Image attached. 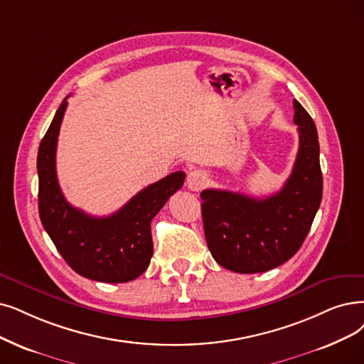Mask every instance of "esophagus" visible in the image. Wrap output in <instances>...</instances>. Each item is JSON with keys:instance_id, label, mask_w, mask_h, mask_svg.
I'll return each instance as SVG.
<instances>
[{"instance_id": "esophagus-1", "label": "esophagus", "mask_w": 364, "mask_h": 364, "mask_svg": "<svg viewBox=\"0 0 364 364\" xmlns=\"http://www.w3.org/2000/svg\"><path fill=\"white\" fill-rule=\"evenodd\" d=\"M208 182V174L203 170H193L188 173L186 176V186L190 188L191 191H200L203 186Z\"/></svg>"}]
</instances>
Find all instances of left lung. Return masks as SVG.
I'll return each instance as SVG.
<instances>
[{
  "label": "left lung",
  "instance_id": "1",
  "mask_svg": "<svg viewBox=\"0 0 364 364\" xmlns=\"http://www.w3.org/2000/svg\"><path fill=\"white\" fill-rule=\"evenodd\" d=\"M299 129L296 163L282 190L266 198L205 190L201 215L209 251L218 264L259 273L284 264L306 239L323 198L316 127L294 100Z\"/></svg>",
  "mask_w": 364,
  "mask_h": 364
}]
</instances>
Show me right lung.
Returning a JSON list of instances; mask_svg holds the SVG:
<instances>
[{
    "label": "right lung",
    "instance_id": "add662e5",
    "mask_svg": "<svg viewBox=\"0 0 364 364\" xmlns=\"http://www.w3.org/2000/svg\"><path fill=\"white\" fill-rule=\"evenodd\" d=\"M67 98L56 110L38 148L41 224L67 264L83 278L107 284L129 282L148 269L154 254L151 221L170 196L181 190L185 173H170L146 186L110 216L97 218L73 208L56 178V143Z\"/></svg>",
    "mask_w": 364,
    "mask_h": 364
}]
</instances>
